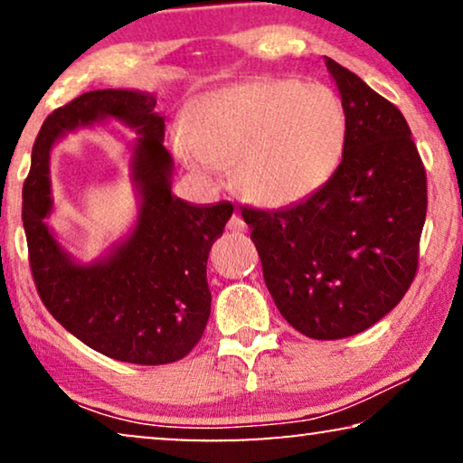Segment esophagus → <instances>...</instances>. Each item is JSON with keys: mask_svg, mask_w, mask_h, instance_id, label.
<instances>
[{"mask_svg": "<svg viewBox=\"0 0 463 463\" xmlns=\"http://www.w3.org/2000/svg\"><path fill=\"white\" fill-rule=\"evenodd\" d=\"M227 230H232V232H246L244 219L240 217V214H233V217L227 221Z\"/></svg>", "mask_w": 463, "mask_h": 463, "instance_id": "esophagus-1", "label": "esophagus"}]
</instances>
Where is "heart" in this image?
I'll use <instances>...</instances> for the list:
<instances>
[{
    "label": "heart",
    "mask_w": 463,
    "mask_h": 463,
    "mask_svg": "<svg viewBox=\"0 0 463 463\" xmlns=\"http://www.w3.org/2000/svg\"><path fill=\"white\" fill-rule=\"evenodd\" d=\"M347 118L322 84L252 80L208 92L170 138L192 173L232 181L257 206L295 204L325 185L345 147Z\"/></svg>",
    "instance_id": "heart-1"
}]
</instances>
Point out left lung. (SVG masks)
Here are the masks:
<instances>
[{"label": "left lung", "instance_id": "1", "mask_svg": "<svg viewBox=\"0 0 463 463\" xmlns=\"http://www.w3.org/2000/svg\"><path fill=\"white\" fill-rule=\"evenodd\" d=\"M325 65L347 118L341 164L306 200L242 217L284 320L306 337L344 339L382 320L413 282L428 185L398 107L328 56Z\"/></svg>", "mask_w": 463, "mask_h": 463}]
</instances>
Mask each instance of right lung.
<instances>
[{
	"mask_svg": "<svg viewBox=\"0 0 463 463\" xmlns=\"http://www.w3.org/2000/svg\"><path fill=\"white\" fill-rule=\"evenodd\" d=\"M154 107L156 97L138 90L80 94L42 124L23 185L29 265L42 303L88 347L132 364L175 363L202 339L211 316L208 252L233 213L230 202L195 206L175 198V164L164 147V118ZM103 118H118L139 135L131 165L142 211L124 243L84 266L45 223L52 212L47 160L61 136Z\"/></svg>",
	"mask_w": 463,
	"mask_h": 463,
	"instance_id": "obj_1",
	"label": "right lung"
}]
</instances>
